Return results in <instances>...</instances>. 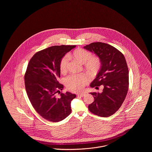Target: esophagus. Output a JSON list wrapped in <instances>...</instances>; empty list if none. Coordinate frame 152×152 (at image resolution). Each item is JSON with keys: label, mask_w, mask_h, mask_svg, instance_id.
<instances>
[{"label": "esophagus", "mask_w": 152, "mask_h": 152, "mask_svg": "<svg viewBox=\"0 0 152 152\" xmlns=\"http://www.w3.org/2000/svg\"><path fill=\"white\" fill-rule=\"evenodd\" d=\"M85 95V94H77L78 96H80V97H83Z\"/></svg>", "instance_id": "34e87169"}]
</instances>
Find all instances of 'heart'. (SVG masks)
I'll use <instances>...</instances> for the list:
<instances>
[{
  "label": "heart",
  "mask_w": 152,
  "mask_h": 152,
  "mask_svg": "<svg viewBox=\"0 0 152 152\" xmlns=\"http://www.w3.org/2000/svg\"><path fill=\"white\" fill-rule=\"evenodd\" d=\"M81 64H84V68L91 75L97 74L101 68V60L97 56H92L91 52L84 49L77 48L74 50L71 55ZM69 63V58L65 56L60 61L59 69L61 73H65L67 71ZM89 81L87 75H71L66 78L65 83L67 88L73 92H81L83 90L86 85Z\"/></svg>",
  "instance_id": "heart-1"
}]
</instances>
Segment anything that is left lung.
I'll list each match as a JSON object with an SVG mask.
<instances>
[{"instance_id":"left-lung-1","label":"left lung","mask_w":152,"mask_h":152,"mask_svg":"<svg viewBox=\"0 0 152 152\" xmlns=\"http://www.w3.org/2000/svg\"><path fill=\"white\" fill-rule=\"evenodd\" d=\"M84 48L101 60L100 69L90 86H104L101 94L90 93L94 101L88 105L89 110L103 117L112 116L121 107L128 91L129 71L125 57L117 48L104 43H92Z\"/></svg>"}]
</instances>
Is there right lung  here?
Here are the masks:
<instances>
[{
  "label": "right lung",
  "instance_id": "1",
  "mask_svg": "<svg viewBox=\"0 0 152 152\" xmlns=\"http://www.w3.org/2000/svg\"><path fill=\"white\" fill-rule=\"evenodd\" d=\"M76 45H55L39 51L29 60L24 75L27 96L34 108L44 119L58 122L71 113V101L76 94L60 93L59 64L65 54ZM60 94L58 97L57 94Z\"/></svg>",
  "mask_w": 152,
  "mask_h": 152
}]
</instances>
